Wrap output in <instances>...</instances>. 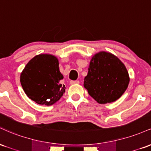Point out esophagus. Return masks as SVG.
I'll return each instance as SVG.
<instances>
[{
    "instance_id": "1",
    "label": "esophagus",
    "mask_w": 151,
    "mask_h": 151,
    "mask_svg": "<svg viewBox=\"0 0 151 151\" xmlns=\"http://www.w3.org/2000/svg\"><path fill=\"white\" fill-rule=\"evenodd\" d=\"M70 84H79V81H78V80L70 81Z\"/></svg>"
}]
</instances>
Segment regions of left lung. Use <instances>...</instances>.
Masks as SVG:
<instances>
[{"label":"left lung","instance_id":"left-lung-1","mask_svg":"<svg viewBox=\"0 0 151 151\" xmlns=\"http://www.w3.org/2000/svg\"><path fill=\"white\" fill-rule=\"evenodd\" d=\"M84 86L99 104L116 101L125 92L129 84V76L125 65L115 55L100 52L90 62Z\"/></svg>","mask_w":151,"mask_h":151}]
</instances>
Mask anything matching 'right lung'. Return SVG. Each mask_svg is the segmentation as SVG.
<instances>
[{
  "label": "right lung",
  "instance_id": "1",
  "mask_svg": "<svg viewBox=\"0 0 151 151\" xmlns=\"http://www.w3.org/2000/svg\"><path fill=\"white\" fill-rule=\"evenodd\" d=\"M63 75L56 57L48 54L36 55L22 70L20 83L27 96L38 104L51 106L65 92Z\"/></svg>",
  "mask_w": 151,
  "mask_h": 151
}]
</instances>
